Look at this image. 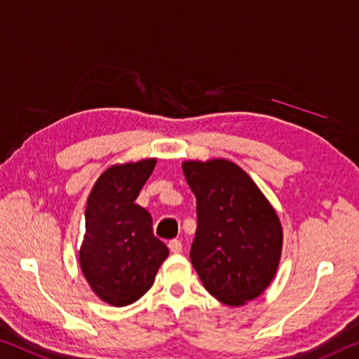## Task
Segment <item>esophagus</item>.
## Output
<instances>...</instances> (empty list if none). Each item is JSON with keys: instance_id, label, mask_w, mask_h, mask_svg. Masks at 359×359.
<instances>
[{"instance_id": "34e87169", "label": "esophagus", "mask_w": 359, "mask_h": 359, "mask_svg": "<svg viewBox=\"0 0 359 359\" xmlns=\"http://www.w3.org/2000/svg\"><path fill=\"white\" fill-rule=\"evenodd\" d=\"M168 246L170 249V252H174V254L182 252V241L180 240H170Z\"/></svg>"}]
</instances>
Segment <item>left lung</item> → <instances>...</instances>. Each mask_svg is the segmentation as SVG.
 Here are the masks:
<instances>
[{"mask_svg":"<svg viewBox=\"0 0 359 359\" xmlns=\"http://www.w3.org/2000/svg\"><path fill=\"white\" fill-rule=\"evenodd\" d=\"M196 196L190 259L210 295L244 305L265 291L281 257L280 219L252 179L226 159L182 164Z\"/></svg>","mask_w":359,"mask_h":359,"instance_id":"1","label":"left lung"}]
</instances>
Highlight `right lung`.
<instances>
[{
    "label": "right lung",
    "mask_w": 359,
    "mask_h": 359,
    "mask_svg": "<svg viewBox=\"0 0 359 359\" xmlns=\"http://www.w3.org/2000/svg\"><path fill=\"white\" fill-rule=\"evenodd\" d=\"M155 164L144 159L107 169L89 195L79 264L93 291L110 305L139 300L169 255L153 235L150 212L134 203Z\"/></svg>",
    "instance_id": "1"
}]
</instances>
